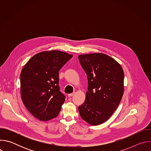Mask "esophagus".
<instances>
[{"label": "esophagus", "mask_w": 151, "mask_h": 151, "mask_svg": "<svg viewBox=\"0 0 151 151\" xmlns=\"http://www.w3.org/2000/svg\"><path fill=\"white\" fill-rule=\"evenodd\" d=\"M74 94H74V93H72V94H68V97H72Z\"/></svg>", "instance_id": "34e87169"}]
</instances>
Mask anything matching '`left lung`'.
Wrapping results in <instances>:
<instances>
[{
  "instance_id": "8db88e82",
  "label": "left lung",
  "mask_w": 151,
  "mask_h": 151,
  "mask_svg": "<svg viewBox=\"0 0 151 151\" xmlns=\"http://www.w3.org/2000/svg\"><path fill=\"white\" fill-rule=\"evenodd\" d=\"M78 59L88 79L86 99L79 112L87 123L97 125L112 116L122 99L124 71L115 60L104 54L79 55Z\"/></svg>"
}]
</instances>
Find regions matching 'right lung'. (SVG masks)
<instances>
[{
  "label": "right lung",
  "mask_w": 151,
  "mask_h": 151,
  "mask_svg": "<svg viewBox=\"0 0 151 151\" xmlns=\"http://www.w3.org/2000/svg\"><path fill=\"white\" fill-rule=\"evenodd\" d=\"M72 57L56 50L40 52L21 70V97L27 109L37 119L49 121L58 115L65 101L60 91L58 72Z\"/></svg>",
  "instance_id": "add662e5"
}]
</instances>
